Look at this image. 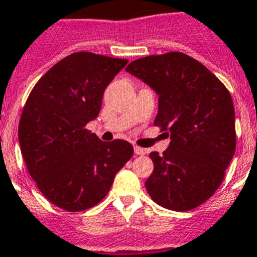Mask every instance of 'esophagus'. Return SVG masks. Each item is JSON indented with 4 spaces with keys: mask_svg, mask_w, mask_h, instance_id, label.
I'll use <instances>...</instances> for the list:
<instances>
[{
    "mask_svg": "<svg viewBox=\"0 0 257 257\" xmlns=\"http://www.w3.org/2000/svg\"><path fill=\"white\" fill-rule=\"evenodd\" d=\"M135 154H137V156H144L145 154V149H143V148H140L136 145L135 147Z\"/></svg>",
    "mask_w": 257,
    "mask_h": 257,
    "instance_id": "esophagus-1",
    "label": "esophagus"
}]
</instances>
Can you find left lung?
Wrapping results in <instances>:
<instances>
[{
    "label": "left lung",
    "instance_id": "left-lung-1",
    "mask_svg": "<svg viewBox=\"0 0 257 257\" xmlns=\"http://www.w3.org/2000/svg\"><path fill=\"white\" fill-rule=\"evenodd\" d=\"M158 93L154 125L170 135L145 182L150 198L173 211H189L215 193L236 149L232 97L222 81L178 51L140 58L125 68Z\"/></svg>",
    "mask_w": 257,
    "mask_h": 257
}]
</instances>
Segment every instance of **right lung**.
Segmentation results:
<instances>
[{
    "label": "right lung",
    "mask_w": 257,
    "mask_h": 257,
    "mask_svg": "<svg viewBox=\"0 0 257 257\" xmlns=\"http://www.w3.org/2000/svg\"><path fill=\"white\" fill-rule=\"evenodd\" d=\"M126 59L80 51L50 68L31 89L18 125L26 169L47 201L68 212L103 201L114 176L132 158L124 140L105 143L87 129L104 89Z\"/></svg>",
    "instance_id": "add662e5"
}]
</instances>
